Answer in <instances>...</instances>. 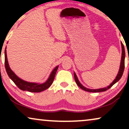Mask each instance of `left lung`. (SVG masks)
<instances>
[{
	"instance_id": "obj_1",
	"label": "left lung",
	"mask_w": 129,
	"mask_h": 129,
	"mask_svg": "<svg viewBox=\"0 0 129 129\" xmlns=\"http://www.w3.org/2000/svg\"><path fill=\"white\" fill-rule=\"evenodd\" d=\"M121 48H122V56H121V63H120V67H119V72H118V75L116 77L114 81L113 82L111 83L109 86H107V87H104V88H98V89H90V88H86L82 84H81V82H79V79H78V77H77L76 73L74 72V77H75V80L76 81V83L77 84V85L79 86L80 88H82V90H84V91H88V92H94V93H97V92H101V91H105L106 90H107L108 89L112 87L113 85L115 84V83H116L119 79H121V78L122 76V74H123L124 72V61H125V49H124V45L122 44V43L121 42Z\"/></svg>"
}]
</instances>
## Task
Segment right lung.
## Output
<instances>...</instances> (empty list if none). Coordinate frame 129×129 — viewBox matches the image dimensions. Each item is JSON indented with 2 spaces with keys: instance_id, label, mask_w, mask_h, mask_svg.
Instances as JSON below:
<instances>
[{
  "instance_id": "right-lung-1",
  "label": "right lung",
  "mask_w": 129,
  "mask_h": 129,
  "mask_svg": "<svg viewBox=\"0 0 129 129\" xmlns=\"http://www.w3.org/2000/svg\"><path fill=\"white\" fill-rule=\"evenodd\" d=\"M7 47H6L5 50V67L7 73L8 74V76L11 79L14 84L20 88V90H23V91H30V92H35L38 93L41 92V91H44L46 89L51 86L52 84L53 81H54V77H55V75L56 72H57V69H58L59 66H56L51 73H50L49 77H48V79L45 81L44 83H36V82H27V81H24V80L19 78L17 75H16L14 72L11 70L10 69V66L8 62V59H7Z\"/></svg>"
}]
</instances>
